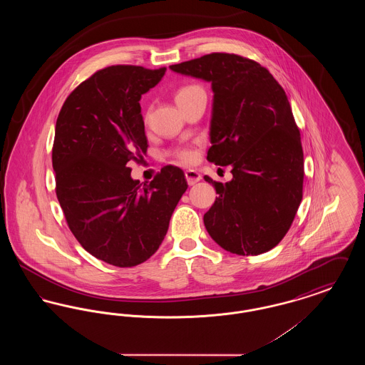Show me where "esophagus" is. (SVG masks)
<instances>
[{
    "label": "esophagus",
    "instance_id": "esophagus-1",
    "mask_svg": "<svg viewBox=\"0 0 365 365\" xmlns=\"http://www.w3.org/2000/svg\"><path fill=\"white\" fill-rule=\"evenodd\" d=\"M185 176H186V180H187V183L192 186V185H195L197 182H200L201 180V174L200 173H197V171H194V170H189V171H186L185 173Z\"/></svg>",
    "mask_w": 365,
    "mask_h": 365
}]
</instances>
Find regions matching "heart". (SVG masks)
<instances>
[{
  "label": "heart",
  "instance_id": "heart-1",
  "mask_svg": "<svg viewBox=\"0 0 365 365\" xmlns=\"http://www.w3.org/2000/svg\"><path fill=\"white\" fill-rule=\"evenodd\" d=\"M198 90H202V88L200 86L183 87V88L179 90V93L176 94V100L183 98V97L189 96L191 93H195V91H198ZM176 156H178V158H179L180 161L189 163V161H191V158H192V153H191L190 150H187V149H183V150H179V152L176 153Z\"/></svg>",
  "mask_w": 365,
  "mask_h": 365
}]
</instances>
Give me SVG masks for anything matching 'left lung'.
I'll return each instance as SVG.
<instances>
[{
    "mask_svg": "<svg viewBox=\"0 0 365 365\" xmlns=\"http://www.w3.org/2000/svg\"><path fill=\"white\" fill-rule=\"evenodd\" d=\"M170 70L210 83L207 158L232 167L227 183L204 176L219 194L204 215L209 235L240 256L271 250L302 200L304 153L284 90L269 71L237 54L212 53Z\"/></svg>",
    "mask_w": 365,
    "mask_h": 365,
    "instance_id": "obj_1",
    "label": "left lung"
}]
</instances>
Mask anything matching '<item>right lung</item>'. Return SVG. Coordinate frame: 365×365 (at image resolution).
<instances>
[{"instance_id": "right-lung-1", "label": "right lung", "mask_w": 365, "mask_h": 365, "mask_svg": "<svg viewBox=\"0 0 365 365\" xmlns=\"http://www.w3.org/2000/svg\"><path fill=\"white\" fill-rule=\"evenodd\" d=\"M165 68L112 66L76 87L54 131L56 194L72 234L90 255L135 267L163 242L187 182L168 165L149 185L131 178V161L146 153L142 94Z\"/></svg>"}]
</instances>
